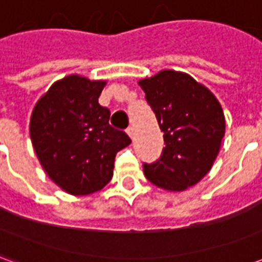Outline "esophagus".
I'll use <instances>...</instances> for the list:
<instances>
[{
    "label": "esophagus",
    "mask_w": 262,
    "mask_h": 262,
    "mask_svg": "<svg viewBox=\"0 0 262 262\" xmlns=\"http://www.w3.org/2000/svg\"><path fill=\"white\" fill-rule=\"evenodd\" d=\"M126 132H127V135L130 136V139H135V129H133L132 126H129V127L126 129Z\"/></svg>",
    "instance_id": "1"
}]
</instances>
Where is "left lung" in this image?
Instances as JSON below:
<instances>
[{"label":"left lung","mask_w":262,"mask_h":262,"mask_svg":"<svg viewBox=\"0 0 262 262\" xmlns=\"http://www.w3.org/2000/svg\"><path fill=\"white\" fill-rule=\"evenodd\" d=\"M164 133L157 161L143 164L148 181L167 191H185L208 174L225 136V115L212 92L191 75L163 70L139 81Z\"/></svg>","instance_id":"obj_1"}]
</instances>
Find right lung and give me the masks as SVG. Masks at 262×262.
<instances>
[{
	"label": "right lung",
	"mask_w": 262,
	"mask_h": 262,
	"mask_svg": "<svg viewBox=\"0 0 262 262\" xmlns=\"http://www.w3.org/2000/svg\"><path fill=\"white\" fill-rule=\"evenodd\" d=\"M105 81L69 75L54 82L31 116V139L43 170L71 195L102 189L114 176L116 153L130 137L109 125L98 103Z\"/></svg>",
	"instance_id": "right-lung-1"
}]
</instances>
